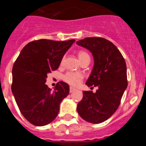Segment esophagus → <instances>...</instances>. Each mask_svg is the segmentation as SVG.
I'll return each mask as SVG.
<instances>
[{
	"mask_svg": "<svg viewBox=\"0 0 146 146\" xmlns=\"http://www.w3.org/2000/svg\"><path fill=\"white\" fill-rule=\"evenodd\" d=\"M76 90H77V89H76L75 88L72 87V86H71V87L69 88V91H70V93H73V92H74V91H75Z\"/></svg>",
	"mask_w": 146,
	"mask_h": 146,
	"instance_id": "esophagus-1",
	"label": "esophagus"
}]
</instances>
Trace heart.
<instances>
[{"label": "heart", "instance_id": "1", "mask_svg": "<svg viewBox=\"0 0 146 146\" xmlns=\"http://www.w3.org/2000/svg\"><path fill=\"white\" fill-rule=\"evenodd\" d=\"M78 56H79V58L80 60L82 58L89 56V55L87 52L81 51L78 54ZM62 62H63V60H62ZM82 78H83V74L82 73H80V72H69L66 73L63 76V80L66 82L72 85V86H77V85H79L81 82V81H82Z\"/></svg>", "mask_w": 146, "mask_h": 146}]
</instances>
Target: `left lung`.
<instances>
[{"mask_svg": "<svg viewBox=\"0 0 146 146\" xmlns=\"http://www.w3.org/2000/svg\"><path fill=\"white\" fill-rule=\"evenodd\" d=\"M77 44L92 53L94 67L86 84L98 87L96 93L82 91L77 113L89 123H102L116 111L127 88L126 62L118 48L105 38L88 37Z\"/></svg>", "mask_w": 146, "mask_h": 146, "instance_id": "left-lung-1", "label": "left lung"}]
</instances>
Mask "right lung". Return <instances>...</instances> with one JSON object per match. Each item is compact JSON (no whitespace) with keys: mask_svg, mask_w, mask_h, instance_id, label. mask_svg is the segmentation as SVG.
<instances>
[{"mask_svg":"<svg viewBox=\"0 0 146 146\" xmlns=\"http://www.w3.org/2000/svg\"><path fill=\"white\" fill-rule=\"evenodd\" d=\"M74 42L39 39L29 42L14 64L11 91L23 115L34 126L51 123L58 114L60 102L69 94V85L63 81L53 91L45 82L47 74L58 68Z\"/></svg>","mask_w":146,"mask_h":146,"instance_id":"right-lung-1","label":"right lung"}]
</instances>
